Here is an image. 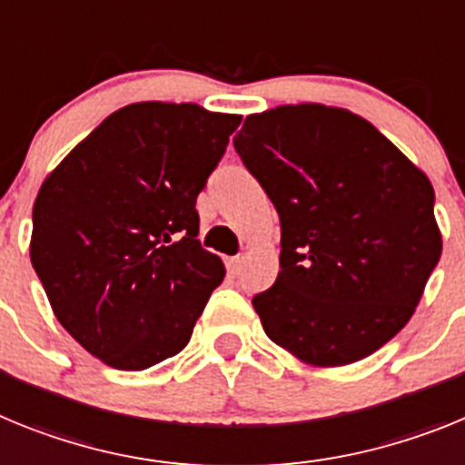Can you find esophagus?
Wrapping results in <instances>:
<instances>
[{
  "mask_svg": "<svg viewBox=\"0 0 465 465\" xmlns=\"http://www.w3.org/2000/svg\"><path fill=\"white\" fill-rule=\"evenodd\" d=\"M242 270V258L235 256V258H228V272L235 277V274H240Z\"/></svg>",
  "mask_w": 465,
  "mask_h": 465,
  "instance_id": "1",
  "label": "esophagus"
}]
</instances>
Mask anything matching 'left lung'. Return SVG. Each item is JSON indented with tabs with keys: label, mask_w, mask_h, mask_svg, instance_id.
<instances>
[{
	"label": "left lung",
	"mask_w": 465,
	"mask_h": 465,
	"mask_svg": "<svg viewBox=\"0 0 465 465\" xmlns=\"http://www.w3.org/2000/svg\"><path fill=\"white\" fill-rule=\"evenodd\" d=\"M282 223L262 331L312 365H347L410 322L440 261L435 193L372 123L323 104L253 114L232 139Z\"/></svg>",
	"instance_id": "left-lung-1"
}]
</instances>
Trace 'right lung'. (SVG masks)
<instances>
[{
    "instance_id": "1",
    "label": "right lung",
    "mask_w": 465,
    "mask_h": 465,
    "mask_svg": "<svg viewBox=\"0 0 465 465\" xmlns=\"http://www.w3.org/2000/svg\"><path fill=\"white\" fill-rule=\"evenodd\" d=\"M240 116L139 102L111 114L51 172L30 258L57 322L118 371L179 354L225 268L203 249L195 200Z\"/></svg>"
}]
</instances>
